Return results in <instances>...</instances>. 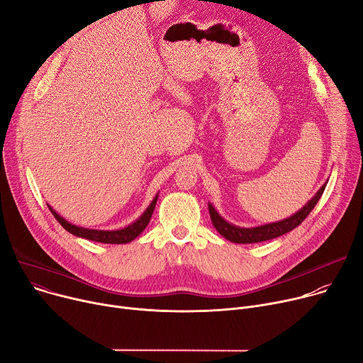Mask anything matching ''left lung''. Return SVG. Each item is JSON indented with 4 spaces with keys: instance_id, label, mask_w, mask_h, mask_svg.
<instances>
[{
    "instance_id": "8db88e82",
    "label": "left lung",
    "mask_w": 363,
    "mask_h": 363,
    "mask_svg": "<svg viewBox=\"0 0 363 363\" xmlns=\"http://www.w3.org/2000/svg\"><path fill=\"white\" fill-rule=\"evenodd\" d=\"M327 182L324 185H321V188L315 192V195L310 201H307V204L300 208L296 213H294L291 217H286L284 220L279 221H274V223H268L263 225H256V227H240L236 225L233 223H228L227 220H224L218 211L214 208V206L211 203H208V211H210V217L213 221V225L216 227L217 232L227 239L228 242L233 243H240V245H247V243H259V242H265V240H271L275 238H279L285 233H289L291 230H294L296 225H300L306 217L311 213V210L315 207V204L318 203L320 196L324 192Z\"/></svg>"
}]
</instances>
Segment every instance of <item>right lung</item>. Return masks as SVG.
I'll return each mask as SVG.
<instances>
[{
	"mask_svg": "<svg viewBox=\"0 0 363 363\" xmlns=\"http://www.w3.org/2000/svg\"><path fill=\"white\" fill-rule=\"evenodd\" d=\"M164 1V0H163ZM157 195H155V199L152 200V203L147 206V208L142 213V216L139 218H136L133 223L123 227V228H117V230H96V228H86V227H79L77 224L69 223L68 220H65L62 216H59L49 204V210L52 211V214L55 216V218L62 224V227L69 232L71 235L77 236V238H82V239H88L92 242H100V243H110V245H124V243H130L131 240H135L143 230L147 227L150 217L153 214L156 201H157Z\"/></svg>",
	"mask_w": 363,
	"mask_h": 363,
	"instance_id": "add662e5",
	"label": "right lung"
}]
</instances>
